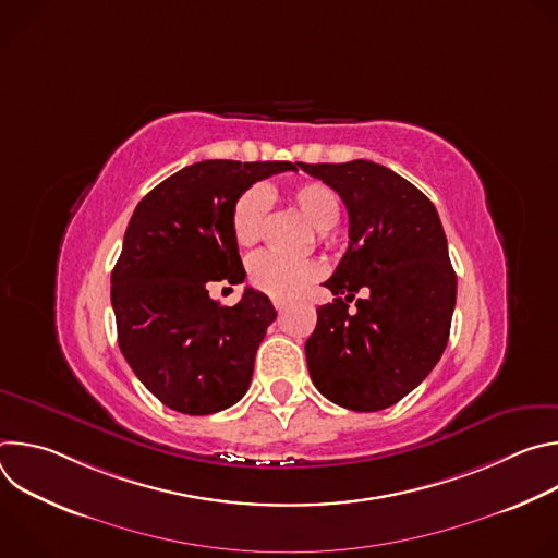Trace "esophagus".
<instances>
[{"label": "esophagus", "mask_w": 558, "mask_h": 558, "mask_svg": "<svg viewBox=\"0 0 558 558\" xmlns=\"http://www.w3.org/2000/svg\"><path fill=\"white\" fill-rule=\"evenodd\" d=\"M274 306H276L278 311H282V308L287 306V302H284V300H274Z\"/></svg>", "instance_id": "1"}]
</instances>
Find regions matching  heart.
Listing matches in <instances>:
<instances>
[{
    "mask_svg": "<svg viewBox=\"0 0 558 558\" xmlns=\"http://www.w3.org/2000/svg\"><path fill=\"white\" fill-rule=\"evenodd\" d=\"M298 211L317 229L329 231L340 220V198L325 183H302L289 194ZM271 207L269 190L263 185H252L235 198L231 209V233L238 245H256L267 227V216ZM323 269L315 260H291L276 254H258L250 263L252 284L274 298H293L306 289L313 280L320 278Z\"/></svg>",
    "mask_w": 558,
    "mask_h": 558,
    "instance_id": "heart-1",
    "label": "heart"
}]
</instances>
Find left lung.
<instances>
[{
    "mask_svg": "<svg viewBox=\"0 0 558 558\" xmlns=\"http://www.w3.org/2000/svg\"><path fill=\"white\" fill-rule=\"evenodd\" d=\"M333 187L349 211V250L325 282L304 344L308 375L327 400L357 413L397 404L439 362L457 300V276L435 205L373 161L298 163ZM364 288L366 299L348 302Z\"/></svg>",
    "mask_w": 558,
    "mask_h": 558,
    "instance_id": "left-lung-1",
    "label": "left lung"
}]
</instances>
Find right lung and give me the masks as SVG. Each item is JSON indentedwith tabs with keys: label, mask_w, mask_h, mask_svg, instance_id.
Returning a JSON list of instances; mask_svg holds the SVG:
<instances>
[{
	"label": "right lung",
	"mask_w": 558,
	"mask_h": 558,
	"mask_svg": "<svg viewBox=\"0 0 558 558\" xmlns=\"http://www.w3.org/2000/svg\"><path fill=\"white\" fill-rule=\"evenodd\" d=\"M287 170L298 172V163L201 161L158 183L128 222L112 271L119 347L143 386L172 411L211 415L250 388L276 308L256 289L222 306L207 287L245 280L231 233L233 203Z\"/></svg>",
	"instance_id": "1"
}]
</instances>
